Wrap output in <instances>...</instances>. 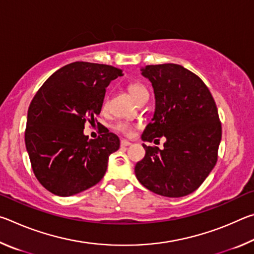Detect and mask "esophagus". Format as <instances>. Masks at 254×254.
<instances>
[{
  "instance_id": "esophagus-1",
  "label": "esophagus",
  "mask_w": 254,
  "mask_h": 254,
  "mask_svg": "<svg viewBox=\"0 0 254 254\" xmlns=\"http://www.w3.org/2000/svg\"><path fill=\"white\" fill-rule=\"evenodd\" d=\"M121 145H122V147H128V145H131V142H130V141L126 140V139H122L121 140Z\"/></svg>"
}]
</instances>
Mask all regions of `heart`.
Masks as SVG:
<instances>
[{
  "label": "heart",
  "mask_w": 254,
  "mask_h": 254,
  "mask_svg": "<svg viewBox=\"0 0 254 254\" xmlns=\"http://www.w3.org/2000/svg\"><path fill=\"white\" fill-rule=\"evenodd\" d=\"M127 91H128V93H130V95L132 96L133 100H134L137 104L149 98V92H148L147 87H145L142 83H140V81H131V83H128ZM106 105H107V97H105L104 101H103V107H104V109L106 107ZM113 128L115 131L122 133V134L128 135V134H131L133 126L130 122L119 121L114 124Z\"/></svg>",
  "instance_id": "obj_1"
}]
</instances>
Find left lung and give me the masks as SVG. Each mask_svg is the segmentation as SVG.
<instances>
[{"instance_id": "1", "label": "left lung", "mask_w": 254, "mask_h": 254, "mask_svg": "<svg viewBox=\"0 0 254 254\" xmlns=\"http://www.w3.org/2000/svg\"><path fill=\"white\" fill-rule=\"evenodd\" d=\"M151 81L156 110L142 134L145 142L166 136L163 149L142 144L145 156L135 176L149 190L166 197L195 191L216 165L222 126L215 101L198 76L176 64L141 69Z\"/></svg>"}]
</instances>
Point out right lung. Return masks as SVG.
Wrapping results in <instances>:
<instances>
[{
	"instance_id": "add662e5",
	"label": "right lung",
	"mask_w": 254,
	"mask_h": 254,
	"mask_svg": "<svg viewBox=\"0 0 254 254\" xmlns=\"http://www.w3.org/2000/svg\"><path fill=\"white\" fill-rule=\"evenodd\" d=\"M119 76L122 70L110 65L71 63L54 72L34 95L24 140L34 176L47 190L71 196L104 177L120 139L106 128L91 140L84 127L101 113L105 88Z\"/></svg>"
}]
</instances>
